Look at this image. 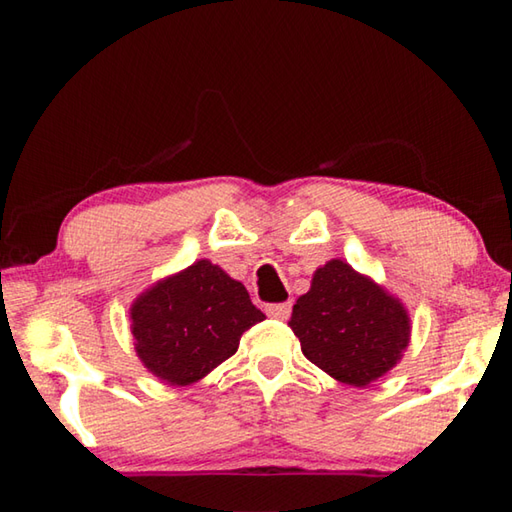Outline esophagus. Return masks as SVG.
<instances>
[{"mask_svg":"<svg viewBox=\"0 0 512 512\" xmlns=\"http://www.w3.org/2000/svg\"><path fill=\"white\" fill-rule=\"evenodd\" d=\"M266 314L275 320H287L291 316L289 302H280V305H266Z\"/></svg>","mask_w":512,"mask_h":512,"instance_id":"obj_1","label":"esophagus"}]
</instances>
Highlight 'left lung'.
I'll return each mask as SVG.
<instances>
[{"label": "left lung", "mask_w": 512, "mask_h": 512, "mask_svg": "<svg viewBox=\"0 0 512 512\" xmlns=\"http://www.w3.org/2000/svg\"><path fill=\"white\" fill-rule=\"evenodd\" d=\"M289 327L314 366L357 388L393 370L411 341L404 302L343 259L316 268Z\"/></svg>", "instance_id": "1"}]
</instances>
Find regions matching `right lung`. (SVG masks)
<instances>
[{"label":"right lung","mask_w":512,"mask_h":512,"mask_svg":"<svg viewBox=\"0 0 512 512\" xmlns=\"http://www.w3.org/2000/svg\"><path fill=\"white\" fill-rule=\"evenodd\" d=\"M128 314L142 366L169 386L210 375L237 352L241 334L266 318L244 284L210 259L151 284Z\"/></svg>","instance_id":"right-lung-1"}]
</instances>
